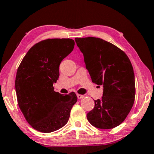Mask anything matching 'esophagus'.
Instances as JSON below:
<instances>
[{
  "label": "esophagus",
  "mask_w": 154,
  "mask_h": 154,
  "mask_svg": "<svg viewBox=\"0 0 154 154\" xmlns=\"http://www.w3.org/2000/svg\"><path fill=\"white\" fill-rule=\"evenodd\" d=\"M77 97L79 99H82L83 97H84V95H79V94H77Z\"/></svg>",
  "instance_id": "esophagus-1"
}]
</instances>
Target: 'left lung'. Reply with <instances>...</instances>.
Returning <instances> with one entry per match:
<instances>
[{
  "instance_id": "8db88e82",
  "label": "left lung",
  "mask_w": 154,
  "mask_h": 154,
  "mask_svg": "<svg viewBox=\"0 0 154 154\" xmlns=\"http://www.w3.org/2000/svg\"><path fill=\"white\" fill-rule=\"evenodd\" d=\"M93 83L103 85L101 99L87 115L93 126L110 129L120 125L135 97L134 74L130 59L116 46L95 37L75 38Z\"/></svg>"
}]
</instances>
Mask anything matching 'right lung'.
I'll use <instances>...</instances> for the list:
<instances>
[{"mask_svg": "<svg viewBox=\"0 0 154 154\" xmlns=\"http://www.w3.org/2000/svg\"><path fill=\"white\" fill-rule=\"evenodd\" d=\"M70 38L42 40L29 49L19 66L15 91L19 107L32 128L51 133L63 127L77 101L72 92L62 95L54 91L62 60L74 49Z\"/></svg>", "mask_w": 154, "mask_h": 154, "instance_id": "obj_1", "label": "right lung"}]
</instances>
